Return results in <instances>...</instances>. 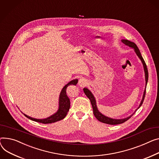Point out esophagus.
I'll list each match as a JSON object with an SVG mask.
<instances>
[{
	"label": "esophagus",
	"mask_w": 159,
	"mask_h": 159,
	"mask_svg": "<svg viewBox=\"0 0 159 159\" xmlns=\"http://www.w3.org/2000/svg\"><path fill=\"white\" fill-rule=\"evenodd\" d=\"M79 84L80 86H86L88 84V82L86 80V79H85L84 78H82L79 80Z\"/></svg>",
	"instance_id": "1"
}]
</instances>
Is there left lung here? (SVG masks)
<instances>
[{
    "label": "left lung",
    "mask_w": 159,
    "mask_h": 159,
    "mask_svg": "<svg viewBox=\"0 0 159 159\" xmlns=\"http://www.w3.org/2000/svg\"><path fill=\"white\" fill-rule=\"evenodd\" d=\"M121 41L123 42V43L126 45V46H129V47H131V48H133L134 49V51L136 53L137 56L139 57V58L141 59L143 65V67H144V73H145V80H146V86L147 85V82H148V69H147V66H146V63L141 54V52L138 48V47H137V45L134 43V42H132V41H130L127 39H122ZM84 90V93L86 94V96L88 97V98L90 100V102H91V103L92 105V107H93V114L95 116V118H96L98 121H100V122H102V123H106V124H109V125H118V124H121V123H123L124 122H125L126 121H127L129 119H130L132 116H133V114L135 112V111L138 109L143 103V101H144V97H145V94H146V88H145V90L144 91V93H143V98H142V100L140 103V105L139 107L137 108L135 112L133 113L131 116H130L129 117H127L126 118H124V119H113V118H109L107 117V116H104L103 114H102L100 112H99V111L98 110V108H97V103H96V100H95L93 94H92V93L87 88H84L83 89Z\"/></svg>",
    "instance_id": "left-lung-1"
}]
</instances>
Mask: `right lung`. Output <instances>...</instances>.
<instances>
[{
  "label": "right lung",
  "instance_id": "obj_1",
  "mask_svg": "<svg viewBox=\"0 0 159 159\" xmlns=\"http://www.w3.org/2000/svg\"><path fill=\"white\" fill-rule=\"evenodd\" d=\"M77 82H78L77 79L73 80L70 81V82H68L66 85L62 88V89L61 90V92L60 93V95H59V109L55 114L50 116V117L45 118V119H36V118H31V117H30V116L24 114V116L31 120L38 122V123H42L43 124H48V123H54V122H56V121H58L62 119H64L65 118V116H66V114L70 109V101L66 94V88L68 86L71 85V84H73V85H76Z\"/></svg>",
  "mask_w": 159,
  "mask_h": 159
}]
</instances>
